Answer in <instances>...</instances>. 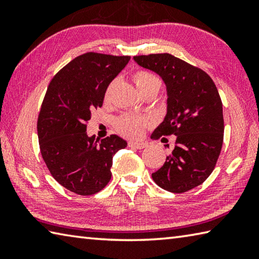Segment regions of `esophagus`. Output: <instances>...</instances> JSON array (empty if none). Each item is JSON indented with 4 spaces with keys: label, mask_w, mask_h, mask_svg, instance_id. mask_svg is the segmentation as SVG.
Instances as JSON below:
<instances>
[{
    "label": "esophagus",
    "mask_w": 259,
    "mask_h": 259,
    "mask_svg": "<svg viewBox=\"0 0 259 259\" xmlns=\"http://www.w3.org/2000/svg\"><path fill=\"white\" fill-rule=\"evenodd\" d=\"M129 145L134 148H137V150H143V148L147 147L148 143H146V142H130Z\"/></svg>",
    "instance_id": "obj_1"
}]
</instances>
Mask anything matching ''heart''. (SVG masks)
<instances>
[{
	"label": "heart",
	"instance_id": "b5f03b06",
	"mask_svg": "<svg viewBox=\"0 0 259 259\" xmlns=\"http://www.w3.org/2000/svg\"><path fill=\"white\" fill-rule=\"evenodd\" d=\"M134 81L139 93H142V91L145 89H148V88L154 87L157 88V89H160L161 87L159 77L147 71H140L136 73L134 76ZM146 124L147 119H145V117L137 115H124L117 121L116 125L117 130H119L121 134L129 136V137H137L140 134V130L143 129V126Z\"/></svg>",
	"mask_w": 259,
	"mask_h": 259
}]
</instances>
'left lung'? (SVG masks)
Segmentation results:
<instances>
[{
	"mask_svg": "<svg viewBox=\"0 0 259 259\" xmlns=\"http://www.w3.org/2000/svg\"><path fill=\"white\" fill-rule=\"evenodd\" d=\"M134 60L165 84L166 114L151 138L176 136V146L152 174L153 181L172 193L190 191L210 176L222 151L224 119L217 88L202 69L170 54L135 56Z\"/></svg>",
	"mask_w": 259,
	"mask_h": 259,
	"instance_id": "obj_1",
	"label": "left lung"
}]
</instances>
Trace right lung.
Masks as SVG:
<instances>
[{
	"label": "right lung",
	"mask_w": 259,
	"mask_h": 259,
	"mask_svg": "<svg viewBox=\"0 0 259 259\" xmlns=\"http://www.w3.org/2000/svg\"><path fill=\"white\" fill-rule=\"evenodd\" d=\"M129 60L88 52L69 61L48 87L37 120L41 154L52 177L78 195H93L107 185L113 155L128 145L116 135L102 140L88 136L85 123Z\"/></svg>",
	"instance_id": "1"
}]
</instances>
